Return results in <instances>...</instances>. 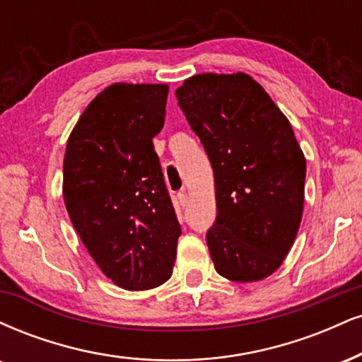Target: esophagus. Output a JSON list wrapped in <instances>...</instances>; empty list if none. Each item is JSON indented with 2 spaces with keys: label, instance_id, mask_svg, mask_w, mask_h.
Wrapping results in <instances>:
<instances>
[{
  "label": "esophagus",
  "instance_id": "esophagus-1",
  "mask_svg": "<svg viewBox=\"0 0 362 362\" xmlns=\"http://www.w3.org/2000/svg\"><path fill=\"white\" fill-rule=\"evenodd\" d=\"M177 199H178V202H180V206L185 207L187 202H189V194H187L185 190H180V192L177 194Z\"/></svg>",
  "mask_w": 362,
  "mask_h": 362
}]
</instances>
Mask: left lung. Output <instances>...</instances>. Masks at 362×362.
<instances>
[{
	"instance_id": "obj_1",
	"label": "left lung",
	"mask_w": 362,
	"mask_h": 362,
	"mask_svg": "<svg viewBox=\"0 0 362 362\" xmlns=\"http://www.w3.org/2000/svg\"><path fill=\"white\" fill-rule=\"evenodd\" d=\"M211 160L217 217L206 241L216 272L263 280L288 255L303 212L305 156L286 116L247 74H199L175 90Z\"/></svg>"
}]
</instances>
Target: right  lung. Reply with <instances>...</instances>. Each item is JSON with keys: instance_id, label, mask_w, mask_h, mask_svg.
I'll list each match as a JSON object with an SVG mask.
<instances>
[{"instance_id": "right-lung-1", "label": "right lung", "mask_w": 362, "mask_h": 362, "mask_svg": "<svg viewBox=\"0 0 362 362\" xmlns=\"http://www.w3.org/2000/svg\"><path fill=\"white\" fill-rule=\"evenodd\" d=\"M167 84H112L77 121L64 156V200L74 229L107 278L150 290L172 276L182 234L153 136Z\"/></svg>"}]
</instances>
